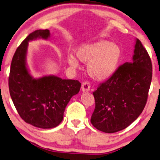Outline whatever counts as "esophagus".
Wrapping results in <instances>:
<instances>
[{
  "label": "esophagus",
  "instance_id": "esophagus-1",
  "mask_svg": "<svg viewBox=\"0 0 160 160\" xmlns=\"http://www.w3.org/2000/svg\"><path fill=\"white\" fill-rule=\"evenodd\" d=\"M91 88V85L88 82H83L82 83V86H81V89L83 92H86V91H90Z\"/></svg>",
  "mask_w": 160,
  "mask_h": 160
}]
</instances>
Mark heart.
I'll return each mask as SVG.
<instances>
[{
	"instance_id": "heart-1",
	"label": "heart",
	"mask_w": 160,
	"mask_h": 160,
	"mask_svg": "<svg viewBox=\"0 0 160 160\" xmlns=\"http://www.w3.org/2000/svg\"><path fill=\"white\" fill-rule=\"evenodd\" d=\"M74 52L79 60L88 63L89 75L97 80H107L113 75L122 57V51L118 44L102 39L79 44ZM78 58L69 55L68 64L73 68L78 67Z\"/></svg>"
}]
</instances>
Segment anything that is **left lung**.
Returning <instances> with one entry per match:
<instances>
[{"mask_svg": "<svg viewBox=\"0 0 160 160\" xmlns=\"http://www.w3.org/2000/svg\"><path fill=\"white\" fill-rule=\"evenodd\" d=\"M152 78L151 58L136 39L132 61L119 67L93 93L96 103L91 118L93 126L105 133L129 127L144 109Z\"/></svg>", "mask_w": 160, "mask_h": 160, "instance_id": "8db88e82", "label": "left lung"}]
</instances>
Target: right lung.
Here are the masks:
<instances>
[{
    "mask_svg": "<svg viewBox=\"0 0 160 160\" xmlns=\"http://www.w3.org/2000/svg\"><path fill=\"white\" fill-rule=\"evenodd\" d=\"M49 30H37L26 37L14 53L8 88L14 107L25 122L42 129H52L62 121L67 104L80 91L78 80H63L55 75L34 78L27 64L28 42L48 40Z\"/></svg>",
    "mask_w": 160,
    "mask_h": 160,
    "instance_id": "obj_1",
    "label": "right lung"
}]
</instances>
